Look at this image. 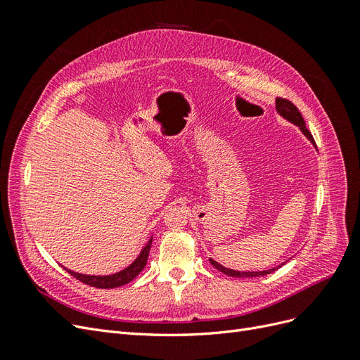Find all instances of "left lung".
Returning a JSON list of instances; mask_svg holds the SVG:
<instances>
[{
  "instance_id": "obj_1",
  "label": "left lung",
  "mask_w": 360,
  "mask_h": 360,
  "mask_svg": "<svg viewBox=\"0 0 360 360\" xmlns=\"http://www.w3.org/2000/svg\"><path fill=\"white\" fill-rule=\"evenodd\" d=\"M276 111L287 118L288 122H291L292 124H296L300 127L302 132L307 135V138L311 141V143L315 146V141L311 135L309 130L307 129V124H304V120L300 114V111L297 110V106L291 103L288 99H282V97H276ZM210 263L213 267H216L219 271H222V274L228 275V276H234V278H255V276H264V275H269L271 274V271H275L278 267L275 269H270V270H263V271H236V270H231V269H226L221 264H217L214 259H210Z\"/></svg>"
}]
</instances>
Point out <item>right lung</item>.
<instances>
[{"label":"right lung","mask_w":360,"mask_h":360,"mask_svg":"<svg viewBox=\"0 0 360 360\" xmlns=\"http://www.w3.org/2000/svg\"><path fill=\"white\" fill-rule=\"evenodd\" d=\"M151 242H153V238H150L148 243L144 246V249L141 250L139 257L134 261L132 264L129 267H126L124 270L118 271V274L110 275V276H90V275H81V274H75V271L66 269L69 274L76 278L78 281L84 282V284L90 285V287H96V288H117V287H122L129 284L130 281L135 279L139 274L141 270H143L147 264V258H148V252H150V248H151Z\"/></svg>","instance_id":"right-lung-1"}]
</instances>
